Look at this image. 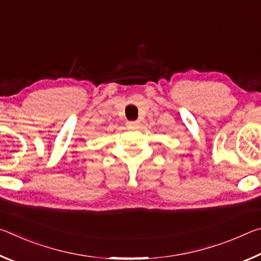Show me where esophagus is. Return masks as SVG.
<instances>
[{"label":"esophagus","instance_id":"34e87169","mask_svg":"<svg viewBox=\"0 0 261 261\" xmlns=\"http://www.w3.org/2000/svg\"><path fill=\"white\" fill-rule=\"evenodd\" d=\"M140 125L139 121H129L126 122V126L127 127H138Z\"/></svg>","mask_w":261,"mask_h":261}]
</instances>
